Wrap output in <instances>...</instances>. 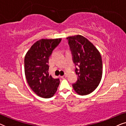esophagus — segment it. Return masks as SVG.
I'll return each mask as SVG.
<instances>
[{
	"label": "esophagus",
	"instance_id": "obj_1",
	"mask_svg": "<svg viewBox=\"0 0 126 126\" xmlns=\"http://www.w3.org/2000/svg\"><path fill=\"white\" fill-rule=\"evenodd\" d=\"M61 79H66V75H63V76H61Z\"/></svg>",
	"mask_w": 126,
	"mask_h": 126
}]
</instances>
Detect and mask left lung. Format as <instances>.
Returning a JSON list of instances; mask_svg holds the SVG:
<instances>
[{"label":"left lung","mask_w":126,"mask_h":126,"mask_svg":"<svg viewBox=\"0 0 126 126\" xmlns=\"http://www.w3.org/2000/svg\"><path fill=\"white\" fill-rule=\"evenodd\" d=\"M76 68L77 81L72 84L74 90L80 95L92 92L100 82L103 73L101 55L94 45L81 35L66 38Z\"/></svg>","instance_id":"left-lung-1"}]
</instances>
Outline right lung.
Listing matches in <instances>:
<instances>
[{"label":"right lung","instance_id":"obj_1","mask_svg":"<svg viewBox=\"0 0 126 126\" xmlns=\"http://www.w3.org/2000/svg\"><path fill=\"white\" fill-rule=\"evenodd\" d=\"M61 41V38L42 39L32 45L25 57V73L30 88L38 96L50 98L56 92L59 79L48 72L50 56Z\"/></svg>","mask_w":126,"mask_h":126}]
</instances>
